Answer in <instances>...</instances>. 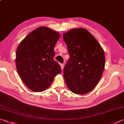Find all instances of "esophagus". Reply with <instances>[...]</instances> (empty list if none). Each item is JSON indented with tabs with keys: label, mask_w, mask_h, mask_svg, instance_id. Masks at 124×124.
I'll return each mask as SVG.
<instances>
[{
	"label": "esophagus",
	"mask_w": 124,
	"mask_h": 124,
	"mask_svg": "<svg viewBox=\"0 0 124 124\" xmlns=\"http://www.w3.org/2000/svg\"><path fill=\"white\" fill-rule=\"evenodd\" d=\"M60 66H61V69H62V70L63 69V68H64V64H63V63H60Z\"/></svg>",
	"instance_id": "esophagus-1"
}]
</instances>
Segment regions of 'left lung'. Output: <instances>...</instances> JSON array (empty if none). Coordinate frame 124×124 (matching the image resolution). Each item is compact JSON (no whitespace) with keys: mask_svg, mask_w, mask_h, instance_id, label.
Returning a JSON list of instances; mask_svg holds the SVG:
<instances>
[{"mask_svg":"<svg viewBox=\"0 0 124 124\" xmlns=\"http://www.w3.org/2000/svg\"><path fill=\"white\" fill-rule=\"evenodd\" d=\"M63 36L69 54L63 69L66 85L74 93L86 94L101 79L105 65L104 51L85 29H73Z\"/></svg>","mask_w":124,"mask_h":124,"instance_id":"left-lung-1","label":"left lung"}]
</instances>
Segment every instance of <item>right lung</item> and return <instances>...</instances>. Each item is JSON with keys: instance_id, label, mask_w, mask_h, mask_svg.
Masks as SVG:
<instances>
[{"instance_id": "obj_1", "label": "right lung", "mask_w": 124, "mask_h": 124, "mask_svg": "<svg viewBox=\"0 0 124 124\" xmlns=\"http://www.w3.org/2000/svg\"><path fill=\"white\" fill-rule=\"evenodd\" d=\"M60 35L46 27L35 29L20 43L16 51L17 71L31 91L41 92L50 86L61 68L54 59Z\"/></svg>"}]
</instances>
